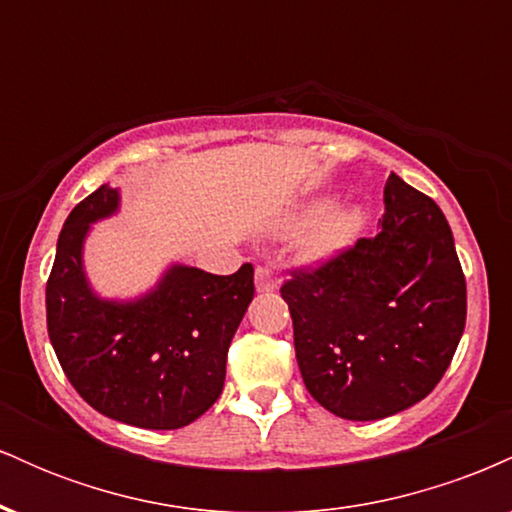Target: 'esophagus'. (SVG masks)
Returning a JSON list of instances; mask_svg holds the SVG:
<instances>
[{
	"instance_id": "esophagus-1",
	"label": "esophagus",
	"mask_w": 512,
	"mask_h": 512,
	"mask_svg": "<svg viewBox=\"0 0 512 512\" xmlns=\"http://www.w3.org/2000/svg\"><path fill=\"white\" fill-rule=\"evenodd\" d=\"M255 286H257V291H260V293L274 291L276 286H279V281H276L274 272L267 267V264H257V269H255Z\"/></svg>"
}]
</instances>
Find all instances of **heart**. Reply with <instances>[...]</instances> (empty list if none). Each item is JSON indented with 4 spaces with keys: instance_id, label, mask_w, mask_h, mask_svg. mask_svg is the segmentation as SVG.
I'll return each instance as SVG.
<instances>
[{
    "instance_id": "heart-1",
    "label": "heart",
    "mask_w": 512,
    "mask_h": 512,
    "mask_svg": "<svg viewBox=\"0 0 512 512\" xmlns=\"http://www.w3.org/2000/svg\"><path fill=\"white\" fill-rule=\"evenodd\" d=\"M310 221H313V226L305 231L298 250H301L303 260L322 262L354 243L361 233L363 221H366V214L356 204H342V207H332L327 211L322 204H313V207L298 211L289 221V228H301Z\"/></svg>"
}]
</instances>
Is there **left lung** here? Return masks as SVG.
I'll use <instances>...</instances> for the list:
<instances>
[{
	"instance_id": "left-lung-1",
	"label": "left lung",
	"mask_w": 512,
	"mask_h": 512,
	"mask_svg": "<svg viewBox=\"0 0 512 512\" xmlns=\"http://www.w3.org/2000/svg\"><path fill=\"white\" fill-rule=\"evenodd\" d=\"M298 368L317 402L375 421L421 402L448 370L467 320V284L443 211L392 173L373 238L281 286Z\"/></svg>"
}]
</instances>
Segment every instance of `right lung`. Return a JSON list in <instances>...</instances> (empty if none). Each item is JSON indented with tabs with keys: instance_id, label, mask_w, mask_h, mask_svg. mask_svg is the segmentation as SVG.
Segmentation results:
<instances>
[{
	"instance_id": "right-lung-1",
	"label": "right lung",
	"mask_w": 512,
	"mask_h": 512,
	"mask_svg": "<svg viewBox=\"0 0 512 512\" xmlns=\"http://www.w3.org/2000/svg\"><path fill=\"white\" fill-rule=\"evenodd\" d=\"M120 192L101 185L72 209L45 289L48 334L74 390L108 419L173 431L216 402L226 356L255 296L252 264L216 276L173 264L137 301H105L84 274L91 223L115 214Z\"/></svg>"
}]
</instances>
